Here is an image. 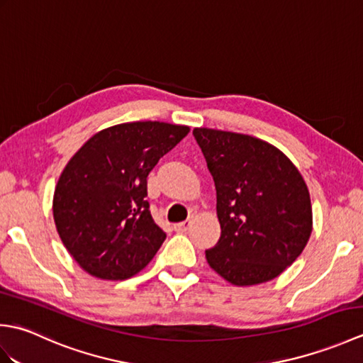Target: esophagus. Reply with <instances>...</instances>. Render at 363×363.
Segmentation results:
<instances>
[{
  "label": "esophagus",
  "instance_id": "esophagus-1",
  "mask_svg": "<svg viewBox=\"0 0 363 363\" xmlns=\"http://www.w3.org/2000/svg\"><path fill=\"white\" fill-rule=\"evenodd\" d=\"M190 225H191V220H186V221L176 223V225H174V230H176V233H186V230L190 228Z\"/></svg>",
  "mask_w": 363,
  "mask_h": 363
}]
</instances>
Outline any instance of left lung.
<instances>
[{
  "label": "left lung",
  "mask_w": 363,
  "mask_h": 363,
  "mask_svg": "<svg viewBox=\"0 0 363 363\" xmlns=\"http://www.w3.org/2000/svg\"><path fill=\"white\" fill-rule=\"evenodd\" d=\"M217 189L220 240L206 259L234 285L274 279L296 260L312 233L303 176L276 146L228 130L195 128Z\"/></svg>",
  "instance_id": "obj_1"
}]
</instances>
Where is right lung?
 I'll return each mask as SVG.
<instances>
[{
  "mask_svg": "<svg viewBox=\"0 0 363 363\" xmlns=\"http://www.w3.org/2000/svg\"><path fill=\"white\" fill-rule=\"evenodd\" d=\"M160 121L99 130L60 174L52 215L67 251L89 274L125 281L150 264L167 234L146 201V177L189 134Z\"/></svg>",
  "mask_w": 363,
  "mask_h": 363,
  "instance_id": "obj_1",
  "label": "right lung"
}]
</instances>
